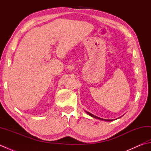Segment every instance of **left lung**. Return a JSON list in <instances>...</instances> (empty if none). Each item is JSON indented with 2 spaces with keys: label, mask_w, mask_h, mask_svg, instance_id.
<instances>
[{
  "label": "left lung",
  "mask_w": 151,
  "mask_h": 151,
  "mask_svg": "<svg viewBox=\"0 0 151 151\" xmlns=\"http://www.w3.org/2000/svg\"><path fill=\"white\" fill-rule=\"evenodd\" d=\"M86 113H87L89 115H90V116H91V117H94V118H96V119H101V120H103V121H113V120H110V119H102V118H100V117H97V116H95V115H93L92 114H91V113H89V112H88V111H86Z\"/></svg>",
  "instance_id": "8db88e82"
}]
</instances>
